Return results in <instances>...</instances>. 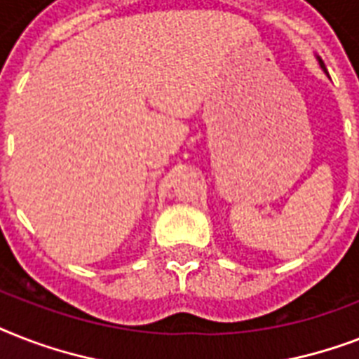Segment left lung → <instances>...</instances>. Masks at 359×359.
Here are the masks:
<instances>
[{"label":"left lung","mask_w":359,"mask_h":359,"mask_svg":"<svg viewBox=\"0 0 359 359\" xmlns=\"http://www.w3.org/2000/svg\"><path fill=\"white\" fill-rule=\"evenodd\" d=\"M318 59V65H320V69H323L324 70V72H326V67H324V63H323V59H320V57H317Z\"/></svg>","instance_id":"8db88e82"}]
</instances>
